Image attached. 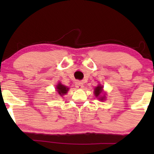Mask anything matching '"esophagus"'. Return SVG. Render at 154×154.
<instances>
[{
    "label": "esophagus",
    "instance_id": "obj_1",
    "mask_svg": "<svg viewBox=\"0 0 154 154\" xmlns=\"http://www.w3.org/2000/svg\"><path fill=\"white\" fill-rule=\"evenodd\" d=\"M75 86H76V88H82L83 87H84V85H83V82H79V81H77V82L75 83Z\"/></svg>",
    "mask_w": 154,
    "mask_h": 154
}]
</instances>
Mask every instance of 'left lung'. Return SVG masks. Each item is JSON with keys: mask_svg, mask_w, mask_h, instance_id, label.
Returning <instances> with one entry per match:
<instances>
[{"mask_svg": "<svg viewBox=\"0 0 154 154\" xmlns=\"http://www.w3.org/2000/svg\"><path fill=\"white\" fill-rule=\"evenodd\" d=\"M102 91H103V87H102V86L98 85V87L95 88V91H94V92H95V96H96V97H98V96H99L100 93H102ZM103 99H104V97H100V100H103Z\"/></svg>", "mask_w": 154, "mask_h": 154, "instance_id": "1", "label": "left lung"}]
</instances>
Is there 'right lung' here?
Wrapping results in <instances>:
<instances>
[{
	"instance_id": "obj_1",
	"label": "right lung",
	"mask_w": 154,
	"mask_h": 154,
	"mask_svg": "<svg viewBox=\"0 0 154 154\" xmlns=\"http://www.w3.org/2000/svg\"><path fill=\"white\" fill-rule=\"evenodd\" d=\"M56 89H57L58 93H59L60 95H63L66 94V93H67L69 88L66 87V86L61 85V83H59V84H58V85L56 86Z\"/></svg>"
}]
</instances>
